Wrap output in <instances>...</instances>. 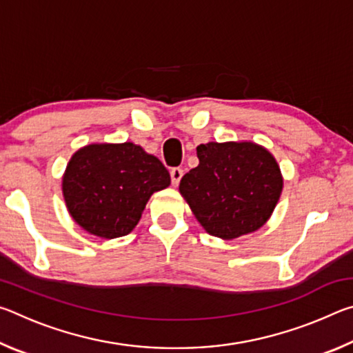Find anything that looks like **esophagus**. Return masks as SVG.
Returning a JSON list of instances; mask_svg holds the SVG:
<instances>
[{"label":"esophagus","instance_id":"esophagus-1","mask_svg":"<svg viewBox=\"0 0 353 353\" xmlns=\"http://www.w3.org/2000/svg\"><path fill=\"white\" fill-rule=\"evenodd\" d=\"M170 176H171V183L174 185V187H177L179 182H181L182 176H183V170L182 168H172L170 171Z\"/></svg>","mask_w":353,"mask_h":353}]
</instances>
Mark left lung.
I'll use <instances>...</instances> for the list:
<instances>
[{
  "instance_id": "obj_1",
  "label": "left lung",
  "mask_w": 353,
  "mask_h": 353,
  "mask_svg": "<svg viewBox=\"0 0 353 353\" xmlns=\"http://www.w3.org/2000/svg\"><path fill=\"white\" fill-rule=\"evenodd\" d=\"M196 151L199 165L182 177L179 191L201 225L224 240L260 229L283 187L271 152L250 141H210Z\"/></svg>"
}]
</instances>
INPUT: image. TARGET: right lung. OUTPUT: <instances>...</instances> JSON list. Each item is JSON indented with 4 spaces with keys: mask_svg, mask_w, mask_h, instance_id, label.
Masks as SVG:
<instances>
[{
    "mask_svg": "<svg viewBox=\"0 0 353 353\" xmlns=\"http://www.w3.org/2000/svg\"><path fill=\"white\" fill-rule=\"evenodd\" d=\"M170 182L163 163L134 143L90 145L71 157L62 190L70 214L83 230L118 238L139 224L151 194Z\"/></svg>",
    "mask_w": 353,
    "mask_h": 353,
    "instance_id": "obj_1",
    "label": "right lung"
}]
</instances>
